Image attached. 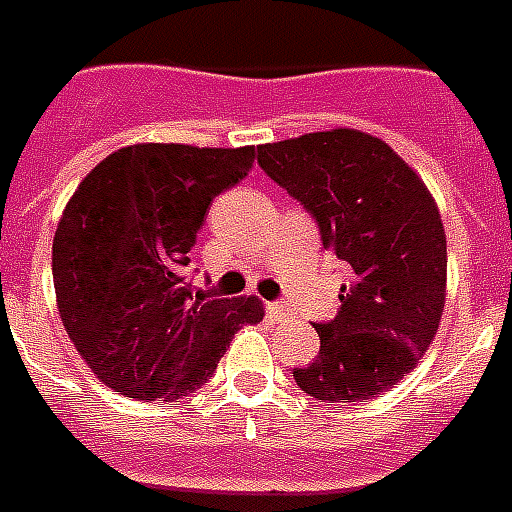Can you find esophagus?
Returning <instances> with one entry per match:
<instances>
[{
  "mask_svg": "<svg viewBox=\"0 0 512 512\" xmlns=\"http://www.w3.org/2000/svg\"><path fill=\"white\" fill-rule=\"evenodd\" d=\"M271 314L273 317H279V319H290L292 317V308L284 303V300H276V303H271Z\"/></svg>",
  "mask_w": 512,
  "mask_h": 512,
  "instance_id": "1",
  "label": "esophagus"
}]
</instances>
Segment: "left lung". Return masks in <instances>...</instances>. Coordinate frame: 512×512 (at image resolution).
<instances>
[{"mask_svg":"<svg viewBox=\"0 0 512 512\" xmlns=\"http://www.w3.org/2000/svg\"><path fill=\"white\" fill-rule=\"evenodd\" d=\"M268 177L317 222L351 268L319 354L292 376L327 403H365L416 368L446 303V230L419 174L376 136L319 131L257 147Z\"/></svg>","mask_w":512,"mask_h":512,"instance_id":"1","label":"left lung"}]
</instances>
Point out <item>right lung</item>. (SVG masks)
Listing matches in <instances>:
<instances>
[{
	"label": "right lung",
	"mask_w": 512,
	"mask_h": 512,
	"mask_svg": "<svg viewBox=\"0 0 512 512\" xmlns=\"http://www.w3.org/2000/svg\"><path fill=\"white\" fill-rule=\"evenodd\" d=\"M255 147L134 144L74 190L53 239L58 314L91 370L136 400H179L212 378L255 298L195 292L190 257L209 206L239 185Z\"/></svg>",
	"instance_id": "add662e5"
}]
</instances>
